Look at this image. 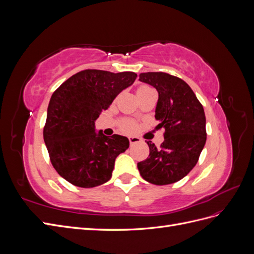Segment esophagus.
I'll return each mask as SVG.
<instances>
[{
  "mask_svg": "<svg viewBox=\"0 0 254 254\" xmlns=\"http://www.w3.org/2000/svg\"><path fill=\"white\" fill-rule=\"evenodd\" d=\"M140 139L139 137H136V136H130L129 137V143H130V145H134V144H136V143H140Z\"/></svg>",
  "mask_w": 254,
  "mask_h": 254,
  "instance_id": "34e87169",
  "label": "esophagus"
}]
</instances>
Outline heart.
<instances>
[{
  "instance_id": "1",
  "label": "heart",
  "mask_w": 254,
  "mask_h": 254,
  "mask_svg": "<svg viewBox=\"0 0 254 254\" xmlns=\"http://www.w3.org/2000/svg\"><path fill=\"white\" fill-rule=\"evenodd\" d=\"M150 90H152V89L149 86H146V84H142V86L137 87V89H136V95L140 96V95L146 93V92H148ZM121 128L124 130V131L130 132V131H133V130L135 129V124H134L132 121L123 120L121 122Z\"/></svg>"
}]
</instances>
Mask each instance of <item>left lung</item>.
I'll list each match as a JSON object with an SVG mask.
<instances>
[{"label": "left lung", "mask_w": 254, "mask_h": 254, "mask_svg": "<svg viewBox=\"0 0 254 254\" xmlns=\"http://www.w3.org/2000/svg\"><path fill=\"white\" fill-rule=\"evenodd\" d=\"M140 80L156 88L159 99L156 129H165L158 148L147 142L149 156L137 163L142 178L166 186L184 178L197 164L206 141L205 115L193 90L179 77L163 72L140 74Z\"/></svg>", "instance_id": "8db88e82"}]
</instances>
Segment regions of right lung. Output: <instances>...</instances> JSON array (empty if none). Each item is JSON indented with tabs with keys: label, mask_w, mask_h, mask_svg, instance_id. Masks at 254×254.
I'll return each mask as SVG.
<instances>
[{
	"label": "right lung",
	"mask_w": 254,
	"mask_h": 254,
	"mask_svg": "<svg viewBox=\"0 0 254 254\" xmlns=\"http://www.w3.org/2000/svg\"><path fill=\"white\" fill-rule=\"evenodd\" d=\"M133 72L83 70L54 92L43 139L51 163L73 186L94 188L110 180L115 159L129 147L126 136L95 132V121L136 78Z\"/></svg>",
	"instance_id": "obj_1"
}]
</instances>
